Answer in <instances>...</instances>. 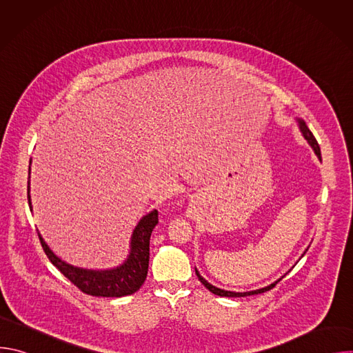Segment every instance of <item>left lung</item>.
Here are the masks:
<instances>
[{
    "label": "left lung",
    "instance_id": "8db88e82",
    "mask_svg": "<svg viewBox=\"0 0 353 353\" xmlns=\"http://www.w3.org/2000/svg\"><path fill=\"white\" fill-rule=\"evenodd\" d=\"M296 121H297V125H299V130H300V132H301V135H303V138L307 141V143L313 148V150H314V154L317 155V158L321 161V152H320V146H319V143H317V141H316V138H314V135L312 134V131L309 130V127L306 125V123H305V120H301V119H299V117H296ZM306 251H307V248H306ZM306 251L303 254H301V257H303L305 254H306ZM195 274H196V276H198V279L201 281V283H203L210 292H212L214 294H218V296H223V297H244V296H251V294H259V293H264V292H267V290H270V289H272L283 276H281L279 279H276L275 282H272L271 285H268V286H265V288H261V289H256V290H250V292H232V290H225V289H221V288H216V286H214V285H211L205 278H203L199 275V272H198V270L195 268Z\"/></svg>",
    "mask_w": 353,
    "mask_h": 353
}]
</instances>
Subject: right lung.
Returning <instances> with one entry per match:
<instances>
[{
  "label": "right lung",
  "mask_w": 353,
  "mask_h": 353,
  "mask_svg": "<svg viewBox=\"0 0 353 353\" xmlns=\"http://www.w3.org/2000/svg\"><path fill=\"white\" fill-rule=\"evenodd\" d=\"M28 199L29 208L33 211L30 199V166L28 180ZM157 225V210H152L143 215L132 230L127 259L120 265L106 270L81 268L65 263L57 254H54V251L48 247L40 232H37V234L48 260L83 293L97 297H121L135 293L146 279L149 265V239Z\"/></svg>",
  "instance_id": "right-lung-1"
}]
</instances>
